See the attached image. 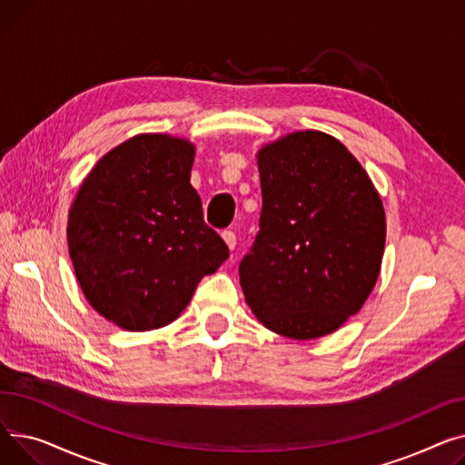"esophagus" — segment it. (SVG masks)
<instances>
[{"label": "esophagus", "instance_id": "esophagus-1", "mask_svg": "<svg viewBox=\"0 0 465 465\" xmlns=\"http://www.w3.org/2000/svg\"><path fill=\"white\" fill-rule=\"evenodd\" d=\"M223 240H225V243L229 245V250H234V245H236V234H234V231H223Z\"/></svg>", "mask_w": 465, "mask_h": 465}]
</instances>
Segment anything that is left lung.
<instances>
[{
	"instance_id": "1",
	"label": "left lung",
	"mask_w": 465,
	"mask_h": 465,
	"mask_svg": "<svg viewBox=\"0 0 465 465\" xmlns=\"http://www.w3.org/2000/svg\"><path fill=\"white\" fill-rule=\"evenodd\" d=\"M262 210L240 285L272 332L315 340L370 296L385 252V210L361 163L334 136L298 131L259 155Z\"/></svg>"
}]
</instances>
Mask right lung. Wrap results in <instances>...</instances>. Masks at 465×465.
I'll return each mask as SVG.
<instances>
[{
  "label": "right lung",
  "instance_id": "right-lung-1",
  "mask_svg": "<svg viewBox=\"0 0 465 465\" xmlns=\"http://www.w3.org/2000/svg\"><path fill=\"white\" fill-rule=\"evenodd\" d=\"M193 155L187 141L136 134L99 159L71 206L67 243L80 289L125 331L173 322L229 257L189 183Z\"/></svg>",
  "mask_w": 465,
  "mask_h": 465
}]
</instances>
